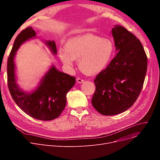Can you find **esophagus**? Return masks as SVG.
Here are the masks:
<instances>
[{"label":"esophagus","instance_id":"1","mask_svg":"<svg viewBox=\"0 0 160 160\" xmlns=\"http://www.w3.org/2000/svg\"><path fill=\"white\" fill-rule=\"evenodd\" d=\"M77 82H78V83H83V79H82V78H78L77 79Z\"/></svg>","mask_w":160,"mask_h":160}]
</instances>
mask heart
I'll return each mask as SVG.
<instances>
[{
	"instance_id": "heart-1",
	"label": "heart",
	"mask_w": 160,
	"mask_h": 160,
	"mask_svg": "<svg viewBox=\"0 0 160 160\" xmlns=\"http://www.w3.org/2000/svg\"><path fill=\"white\" fill-rule=\"evenodd\" d=\"M114 50L112 41L108 38L85 33L69 38L65 47H59L62 62L69 68L78 60L79 68L84 73L94 75L102 72L110 62Z\"/></svg>"
}]
</instances>
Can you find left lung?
<instances>
[{"label":"left lung","instance_id":"obj_1","mask_svg":"<svg viewBox=\"0 0 160 160\" xmlns=\"http://www.w3.org/2000/svg\"><path fill=\"white\" fill-rule=\"evenodd\" d=\"M116 56L94 80L96 89L91 100L104 115L127 110L136 102L143 86L147 57L140 41L123 27L112 28Z\"/></svg>","mask_w":160,"mask_h":160}]
</instances>
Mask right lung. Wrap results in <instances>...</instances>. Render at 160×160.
<instances>
[{
	"instance_id": "right-lung-1",
	"label": "right lung",
	"mask_w": 160,
	"mask_h": 160,
	"mask_svg": "<svg viewBox=\"0 0 160 160\" xmlns=\"http://www.w3.org/2000/svg\"><path fill=\"white\" fill-rule=\"evenodd\" d=\"M32 27L23 30L16 38L7 63L8 86L15 102L29 116L41 121H51L60 116L66 105V95L74 86L75 78L59 71L52 66L41 80L36 90L25 92L16 80L14 57L19 47L27 40L36 38ZM45 44L56 54L54 41H45Z\"/></svg>"
}]
</instances>
